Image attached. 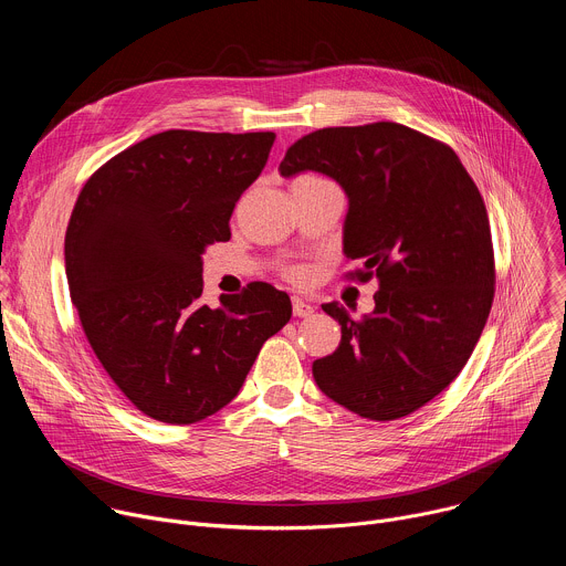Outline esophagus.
<instances>
[{"mask_svg": "<svg viewBox=\"0 0 566 566\" xmlns=\"http://www.w3.org/2000/svg\"><path fill=\"white\" fill-rule=\"evenodd\" d=\"M291 304H293V315L295 317H306V315H311L313 313V304L308 302V300H304V297H293L291 300Z\"/></svg>", "mask_w": 566, "mask_h": 566, "instance_id": "34e87169", "label": "esophagus"}]
</instances>
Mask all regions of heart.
Instances as JSON below:
<instances>
[{"mask_svg": "<svg viewBox=\"0 0 566 566\" xmlns=\"http://www.w3.org/2000/svg\"><path fill=\"white\" fill-rule=\"evenodd\" d=\"M300 179H319V177H300ZM284 273H286V277L293 280V282H302L304 275H306L304 269H300V266H289Z\"/></svg>", "mask_w": 566, "mask_h": 566, "instance_id": "heart-1", "label": "heart"}]
</instances>
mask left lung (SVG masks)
<instances>
[{"mask_svg": "<svg viewBox=\"0 0 566 566\" xmlns=\"http://www.w3.org/2000/svg\"><path fill=\"white\" fill-rule=\"evenodd\" d=\"M315 170L347 197V280H378L376 308L349 317L325 304L343 338L313 363L338 406L369 421L402 419L441 394L468 363L495 297L486 206L454 149L380 120L325 127L295 140L282 177Z\"/></svg>", "mask_w": 566, "mask_h": 566, "instance_id": "8db88e82", "label": "left lung"}]
</instances>
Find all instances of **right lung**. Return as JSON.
<instances>
[{"mask_svg":"<svg viewBox=\"0 0 566 566\" xmlns=\"http://www.w3.org/2000/svg\"><path fill=\"white\" fill-rule=\"evenodd\" d=\"M273 132L168 129L112 156L80 190L64 234L69 293L114 385L145 417L197 423L237 396L291 300L251 282L203 304L208 244L264 170Z\"/></svg>","mask_w":566,"mask_h":566,"instance_id":"1","label":"right lung"}]
</instances>
